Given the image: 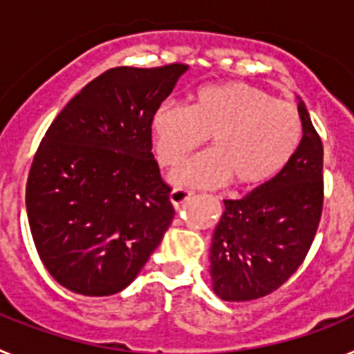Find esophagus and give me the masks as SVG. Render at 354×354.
Returning <instances> with one entry per match:
<instances>
[{"label": "esophagus", "mask_w": 354, "mask_h": 354, "mask_svg": "<svg viewBox=\"0 0 354 354\" xmlns=\"http://www.w3.org/2000/svg\"><path fill=\"white\" fill-rule=\"evenodd\" d=\"M193 193L187 192V189H180V187H177V189H174V192L170 193V202L175 205V207H179L180 204H184V202H187V200L192 198Z\"/></svg>", "instance_id": "34e87169"}]
</instances>
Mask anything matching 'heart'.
<instances>
[{
    "instance_id": "1",
    "label": "heart",
    "mask_w": 354,
    "mask_h": 354,
    "mask_svg": "<svg viewBox=\"0 0 354 354\" xmlns=\"http://www.w3.org/2000/svg\"><path fill=\"white\" fill-rule=\"evenodd\" d=\"M156 156L174 168L212 138L211 152L171 174V183L220 187L236 180L243 189L273 183L292 161L303 138L299 111L248 83L209 84L189 108L162 102L152 118Z\"/></svg>"
}]
</instances>
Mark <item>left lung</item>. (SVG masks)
<instances>
[{"instance_id":"1","label":"left lung","mask_w":354,"mask_h":354,"mask_svg":"<svg viewBox=\"0 0 354 354\" xmlns=\"http://www.w3.org/2000/svg\"><path fill=\"white\" fill-rule=\"evenodd\" d=\"M303 138L273 183L223 200L211 253L212 290L223 301H250L286 283L305 261L323 211V142L298 99Z\"/></svg>"}]
</instances>
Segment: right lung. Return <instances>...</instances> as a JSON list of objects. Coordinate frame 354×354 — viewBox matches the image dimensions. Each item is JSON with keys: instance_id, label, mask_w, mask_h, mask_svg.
Instances as JSON below:
<instances>
[{"instance_id": "1", "label": "right lung", "mask_w": 354, "mask_h": 354, "mask_svg": "<svg viewBox=\"0 0 354 354\" xmlns=\"http://www.w3.org/2000/svg\"><path fill=\"white\" fill-rule=\"evenodd\" d=\"M187 65L117 67L53 120L26 184L33 243L56 282L109 296L138 277L174 220L152 154V118Z\"/></svg>"}]
</instances>
